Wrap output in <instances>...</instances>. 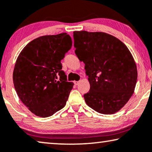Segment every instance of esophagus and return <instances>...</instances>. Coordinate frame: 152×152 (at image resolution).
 <instances>
[{"mask_svg":"<svg viewBox=\"0 0 152 152\" xmlns=\"http://www.w3.org/2000/svg\"><path fill=\"white\" fill-rule=\"evenodd\" d=\"M80 81H74V84L77 86V85H78L79 83H80Z\"/></svg>","mask_w":152,"mask_h":152,"instance_id":"34e87169","label":"esophagus"}]
</instances>
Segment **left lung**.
Returning a JSON list of instances; mask_svg holds the SVG:
<instances>
[{"label": "left lung", "mask_w": 152, "mask_h": 152, "mask_svg": "<svg viewBox=\"0 0 152 152\" xmlns=\"http://www.w3.org/2000/svg\"><path fill=\"white\" fill-rule=\"evenodd\" d=\"M79 60L85 64L91 88L85 102L99 113L120 110L132 95L137 69L129 49L121 41L103 32L74 31Z\"/></svg>", "instance_id": "1"}]
</instances>
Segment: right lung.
<instances>
[{"label": "right lung", "instance_id": "right-lung-1", "mask_svg": "<svg viewBox=\"0 0 152 152\" xmlns=\"http://www.w3.org/2000/svg\"><path fill=\"white\" fill-rule=\"evenodd\" d=\"M69 34L39 37L20 53L13 72L15 90L28 110L48 117L65 106L73 83L67 81L61 60L71 49Z\"/></svg>", "mask_w": 152, "mask_h": 152}]
</instances>
